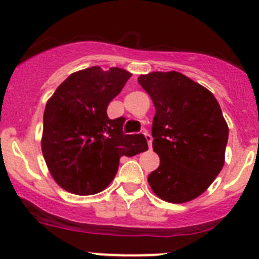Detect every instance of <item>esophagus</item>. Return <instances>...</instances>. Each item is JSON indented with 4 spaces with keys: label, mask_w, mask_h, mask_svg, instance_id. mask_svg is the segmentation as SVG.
I'll return each mask as SVG.
<instances>
[{
    "label": "esophagus",
    "mask_w": 259,
    "mask_h": 259,
    "mask_svg": "<svg viewBox=\"0 0 259 259\" xmlns=\"http://www.w3.org/2000/svg\"><path fill=\"white\" fill-rule=\"evenodd\" d=\"M143 134H144V136H145V139H146V141H148V145H149V148L150 149H152V136H150L149 135V132L146 131V130H143Z\"/></svg>",
    "instance_id": "34e87169"
}]
</instances>
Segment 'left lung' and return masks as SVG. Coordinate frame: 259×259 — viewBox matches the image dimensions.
Returning <instances> with one entry per match:
<instances>
[{"instance_id":"1","label":"left lung","mask_w":259,"mask_h":259,"mask_svg":"<svg viewBox=\"0 0 259 259\" xmlns=\"http://www.w3.org/2000/svg\"><path fill=\"white\" fill-rule=\"evenodd\" d=\"M139 83L155 107L153 150L161 164L149 174L152 191L183 203L206 191L224 164L228 125L214 95L185 75L150 72Z\"/></svg>"}]
</instances>
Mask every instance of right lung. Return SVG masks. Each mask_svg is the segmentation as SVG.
<instances>
[{
  "instance_id": "right-lung-1",
  "label": "right lung",
  "mask_w": 259,
  "mask_h": 259,
  "mask_svg": "<svg viewBox=\"0 0 259 259\" xmlns=\"http://www.w3.org/2000/svg\"><path fill=\"white\" fill-rule=\"evenodd\" d=\"M131 74L100 66L71 74L47 102L41 149L59 187L87 196L113 182L122 155L148 150L144 135H124V118L109 119L107 106Z\"/></svg>"
}]
</instances>
